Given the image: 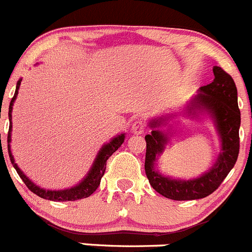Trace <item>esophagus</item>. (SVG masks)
I'll return each instance as SVG.
<instances>
[{
  "label": "esophagus",
  "mask_w": 252,
  "mask_h": 252,
  "mask_svg": "<svg viewBox=\"0 0 252 252\" xmlns=\"http://www.w3.org/2000/svg\"><path fill=\"white\" fill-rule=\"evenodd\" d=\"M145 127H147V124L143 119H137L133 124H132V132L134 134H142L145 131Z\"/></svg>",
  "instance_id": "esophagus-1"
}]
</instances>
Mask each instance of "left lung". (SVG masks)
<instances>
[{"label":"left lung","mask_w":252,"mask_h":252,"mask_svg":"<svg viewBox=\"0 0 252 252\" xmlns=\"http://www.w3.org/2000/svg\"><path fill=\"white\" fill-rule=\"evenodd\" d=\"M214 81L200 87V94L194 99L190 109H205L214 116L222 139V153L211 170L201 177L190 181L171 180L160 175L154 168L157 155L161 154L167 138L159 129H153L145 136V175L150 186L162 196L172 200H194L214 193L227 177L237 162L239 155L240 110L238 107V92L234 80L221 66L214 68ZM154 121L152 127L159 126Z\"/></svg>","instance_id":"left-lung-1"}]
</instances>
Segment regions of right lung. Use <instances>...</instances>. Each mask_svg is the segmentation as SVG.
Returning a JSON list of instances; mask_svg holds the SVG:
<instances>
[{"mask_svg": "<svg viewBox=\"0 0 252 252\" xmlns=\"http://www.w3.org/2000/svg\"><path fill=\"white\" fill-rule=\"evenodd\" d=\"M20 82L22 80H19L17 84V88H15V93L13 95L12 100H10L9 104V129H8V137H7V142H8V155L10 162H12L13 166H14L15 171L18 172L19 177L22 178L23 182L25 183V186L30 189L32 193H35L36 195H38L40 198L47 199V200H52V201H74V200H79V199H84L90 196L91 194L94 193L97 190L98 186L100 184V180H102L103 175L105 172V167H107V160L109 158L113 155V153H115L119 148L121 147V144L124 143V139H125V134H121V136L115 137L110 143L105 144L104 147L100 149L99 154H98L97 159H95L94 164H93L92 168L90 170L88 175L86 176L84 181L81 183L77 184L76 187L70 189H65V190H45L42 188H38L36 184H33L24 173L20 171V168L18 167L17 164L14 162V159L12 157V152H10V147H9V142H10V128H12V107H13V102L17 98L18 94V90H19ZM1 136V134H0Z\"/></svg>", "mask_w": 252, "mask_h": 252, "instance_id": "right-lung-1", "label": "right lung"}]
</instances>
